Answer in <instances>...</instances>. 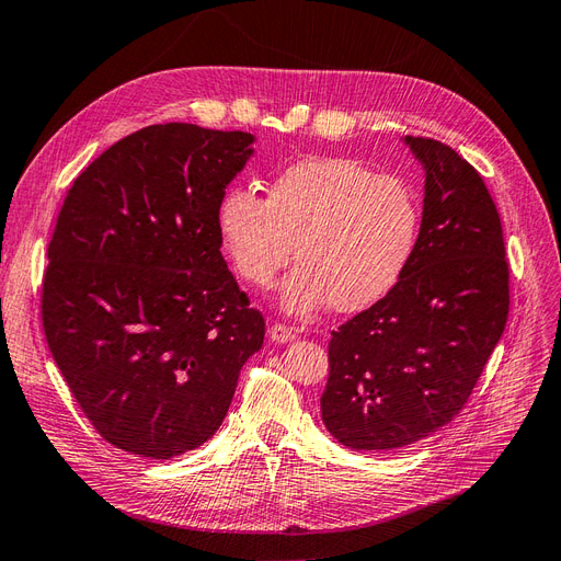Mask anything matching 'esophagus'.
Here are the masks:
<instances>
[{"label":"esophagus","instance_id":"obj_1","mask_svg":"<svg viewBox=\"0 0 561 561\" xmlns=\"http://www.w3.org/2000/svg\"><path fill=\"white\" fill-rule=\"evenodd\" d=\"M268 339H271V342H276V344H287V342H293V339H295V332H293V328L280 325V322H274V325L268 328Z\"/></svg>","mask_w":561,"mask_h":561}]
</instances>
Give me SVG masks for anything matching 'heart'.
Wrapping results in <instances>:
<instances>
[{
  "label": "heart",
  "mask_w": 561,
  "mask_h": 561,
  "mask_svg": "<svg viewBox=\"0 0 561 561\" xmlns=\"http://www.w3.org/2000/svg\"><path fill=\"white\" fill-rule=\"evenodd\" d=\"M421 229L414 192L355 159L313 157L287 165L266 186L225 192L217 231L236 271L257 287L280 285L283 311L307 316L330 301L334 311H363L383 299L410 264Z\"/></svg>",
  "instance_id": "1"
}]
</instances>
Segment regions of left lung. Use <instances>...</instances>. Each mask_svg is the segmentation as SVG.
Listing matches in <instances>:
<instances>
[{"instance_id":"obj_1","label":"left lung","mask_w":561,"mask_h":561,"mask_svg":"<svg viewBox=\"0 0 561 561\" xmlns=\"http://www.w3.org/2000/svg\"><path fill=\"white\" fill-rule=\"evenodd\" d=\"M423 165L416 248L383 299L330 339L322 423L355 451L414 445L463 410L505 330L511 290L499 210L443 142L402 138Z\"/></svg>"}]
</instances>
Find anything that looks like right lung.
<instances>
[{"label":"right lung","mask_w":561,"mask_h":561,"mask_svg":"<svg viewBox=\"0 0 561 561\" xmlns=\"http://www.w3.org/2000/svg\"><path fill=\"white\" fill-rule=\"evenodd\" d=\"M254 135L147 126L103 151L60 208L42 287L50 355L110 445L145 458L222 426L264 342L222 257L217 206Z\"/></svg>","instance_id":"obj_1"}]
</instances>
